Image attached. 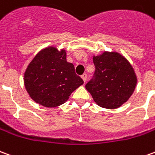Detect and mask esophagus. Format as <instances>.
Listing matches in <instances>:
<instances>
[{
	"mask_svg": "<svg viewBox=\"0 0 155 155\" xmlns=\"http://www.w3.org/2000/svg\"><path fill=\"white\" fill-rule=\"evenodd\" d=\"M81 77H82V79H83V81H84V82H85L86 81V79H87V74H83L82 75H81Z\"/></svg>",
	"mask_w": 155,
	"mask_h": 155,
	"instance_id": "esophagus-1",
	"label": "esophagus"
}]
</instances>
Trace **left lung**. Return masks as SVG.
I'll return each mask as SVG.
<instances>
[{
    "instance_id": "left-lung-1",
    "label": "left lung",
    "mask_w": 155,
    "mask_h": 155,
    "mask_svg": "<svg viewBox=\"0 0 155 155\" xmlns=\"http://www.w3.org/2000/svg\"><path fill=\"white\" fill-rule=\"evenodd\" d=\"M96 67L85 88L101 107L115 109L129 99L137 85V77L129 62L115 52L94 56Z\"/></svg>"
}]
</instances>
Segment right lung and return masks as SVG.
<instances>
[{
    "label": "right lung",
    "instance_id": "right-lung-1",
    "mask_svg": "<svg viewBox=\"0 0 155 155\" xmlns=\"http://www.w3.org/2000/svg\"><path fill=\"white\" fill-rule=\"evenodd\" d=\"M73 64L67 62L65 50L49 47L40 51L26 70L24 84L32 100L46 107L64 103L83 85Z\"/></svg>",
    "mask_w": 155,
    "mask_h": 155
}]
</instances>
